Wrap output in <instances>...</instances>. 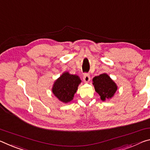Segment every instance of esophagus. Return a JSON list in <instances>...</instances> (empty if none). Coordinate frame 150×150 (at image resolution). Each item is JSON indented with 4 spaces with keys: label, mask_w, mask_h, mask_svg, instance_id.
I'll return each mask as SVG.
<instances>
[{
    "label": "esophagus",
    "mask_w": 150,
    "mask_h": 150,
    "mask_svg": "<svg viewBox=\"0 0 150 150\" xmlns=\"http://www.w3.org/2000/svg\"><path fill=\"white\" fill-rule=\"evenodd\" d=\"M83 80H84V81L85 82L88 83L90 80V75L88 74H84V76H83Z\"/></svg>",
    "instance_id": "1"
}]
</instances>
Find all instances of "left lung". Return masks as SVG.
<instances>
[{
	"label": "left lung",
	"mask_w": 150,
	"mask_h": 150,
	"mask_svg": "<svg viewBox=\"0 0 150 150\" xmlns=\"http://www.w3.org/2000/svg\"><path fill=\"white\" fill-rule=\"evenodd\" d=\"M96 92L100 96L102 101L112 98L116 90L117 86L107 74H102L92 79Z\"/></svg>",
	"instance_id": "obj_1"
}]
</instances>
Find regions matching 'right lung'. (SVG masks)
Masks as SVG:
<instances>
[{
	"label": "right lung",
	"instance_id": "1",
	"mask_svg": "<svg viewBox=\"0 0 150 150\" xmlns=\"http://www.w3.org/2000/svg\"><path fill=\"white\" fill-rule=\"evenodd\" d=\"M81 82L78 76L70 74L68 72H64L54 83L52 89L53 94L60 101L70 102L73 100Z\"/></svg>",
	"mask_w": 150,
	"mask_h": 150
}]
</instances>
